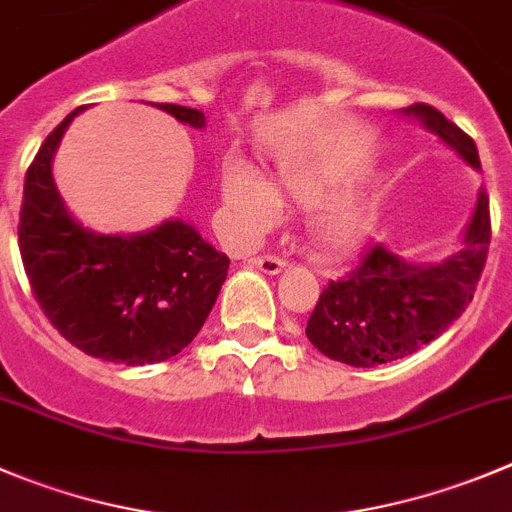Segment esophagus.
I'll list each match as a JSON object with an SVG mask.
<instances>
[{
    "label": "esophagus",
    "mask_w": 512,
    "mask_h": 512,
    "mask_svg": "<svg viewBox=\"0 0 512 512\" xmlns=\"http://www.w3.org/2000/svg\"><path fill=\"white\" fill-rule=\"evenodd\" d=\"M248 264L256 266L259 271H264V274L274 276V274H281L286 266L284 259H279V256H271V253H264V256H253V259H248Z\"/></svg>",
    "instance_id": "obj_1"
}]
</instances>
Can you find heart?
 Masks as SVG:
<instances>
[{
  "mask_svg": "<svg viewBox=\"0 0 512 512\" xmlns=\"http://www.w3.org/2000/svg\"><path fill=\"white\" fill-rule=\"evenodd\" d=\"M284 188L291 196H309L311 186L296 175H286ZM223 201L231 211L233 226L241 236H261L279 216V196L269 186V180L246 160L231 158L223 170ZM369 213L357 201H339L326 206L309 221V233L314 243L324 251H342L352 246L367 231Z\"/></svg>",
  "mask_w": 512,
  "mask_h": 512,
  "instance_id": "obj_1",
  "label": "heart"
}]
</instances>
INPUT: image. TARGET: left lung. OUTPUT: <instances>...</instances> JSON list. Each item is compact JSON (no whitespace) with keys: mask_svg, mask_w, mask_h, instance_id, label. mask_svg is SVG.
<instances>
[{"mask_svg":"<svg viewBox=\"0 0 512 512\" xmlns=\"http://www.w3.org/2000/svg\"><path fill=\"white\" fill-rule=\"evenodd\" d=\"M470 168L480 170L475 140L432 105L405 107ZM490 246V201L478 193L462 246L437 264H417L374 243L349 276L329 281L306 324V337L324 357L349 367H377L415 354L467 309Z\"/></svg>","mask_w":512,"mask_h":512,"instance_id":"obj_1","label":"left lung"}]
</instances>
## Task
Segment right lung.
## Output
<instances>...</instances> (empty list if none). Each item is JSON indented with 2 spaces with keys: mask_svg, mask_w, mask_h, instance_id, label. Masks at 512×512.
<instances>
[{
  "mask_svg": "<svg viewBox=\"0 0 512 512\" xmlns=\"http://www.w3.org/2000/svg\"><path fill=\"white\" fill-rule=\"evenodd\" d=\"M155 107L178 123L206 128L201 110L163 102ZM82 110H72L47 135L24 178V271L47 319L77 349L128 367L165 362L201 332L231 261L180 218L143 233L105 236L67 211L52 158Z\"/></svg>",
  "mask_w": 512,
  "mask_h": 512,
  "instance_id": "add662e5",
  "label": "right lung"
}]
</instances>
